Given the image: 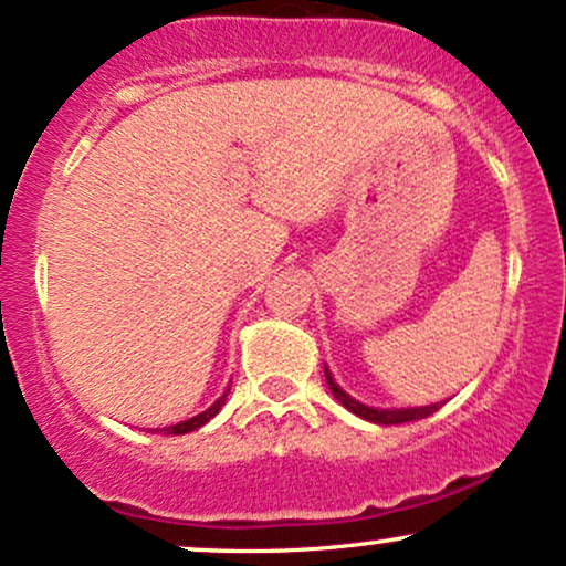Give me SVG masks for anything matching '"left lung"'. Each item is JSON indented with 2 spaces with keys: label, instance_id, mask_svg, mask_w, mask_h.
Returning a JSON list of instances; mask_svg holds the SVG:
<instances>
[{
  "label": "left lung",
  "instance_id": "left-lung-1",
  "mask_svg": "<svg viewBox=\"0 0 566 566\" xmlns=\"http://www.w3.org/2000/svg\"><path fill=\"white\" fill-rule=\"evenodd\" d=\"M324 377H326V385H329L332 395H335L339 403L348 408V411L356 413V417L371 421V424H382V427H387V424H406V421H417V419L430 417V413H434L442 406V403L417 406V408H374V406H364V403H358L356 398H350V395L345 392L343 387L335 382V377H332V371L326 369V366H324Z\"/></svg>",
  "mask_w": 566,
  "mask_h": 566
}]
</instances>
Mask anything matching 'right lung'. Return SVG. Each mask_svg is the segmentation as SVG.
<instances>
[{
  "label": "right lung",
  "instance_id": "obj_1",
  "mask_svg": "<svg viewBox=\"0 0 566 566\" xmlns=\"http://www.w3.org/2000/svg\"><path fill=\"white\" fill-rule=\"evenodd\" d=\"M229 390H231V387H227V390H223L221 398H218L216 403L210 406V408H206V411H202V413H197V417L187 419V421H179V424H171V427H160V430H155V432H163V434H187V432L200 430L202 424H208V421L213 419L218 411H221V406L227 403V395H229Z\"/></svg>",
  "mask_w": 566,
  "mask_h": 566
}]
</instances>
